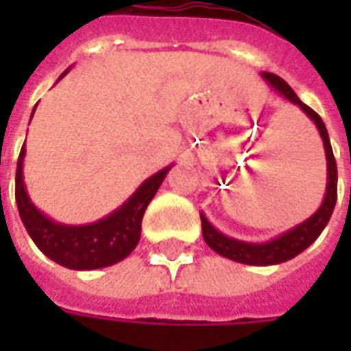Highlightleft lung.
<instances>
[{
    "label": "left lung",
    "mask_w": 351,
    "mask_h": 351,
    "mask_svg": "<svg viewBox=\"0 0 351 351\" xmlns=\"http://www.w3.org/2000/svg\"><path fill=\"white\" fill-rule=\"evenodd\" d=\"M261 75L282 97H286L287 101L297 105L302 112L308 114L312 122L316 123L317 131L324 138L325 158H327V188H325V197L322 206L310 216L308 220H304L302 223L295 226L293 229H289L282 235L274 237L269 243H246V241L231 239V237L220 233L210 221L206 220L205 214L201 213L203 239L216 254H220V256L228 259H233L237 263L259 265V267L263 265L265 267V265L284 263V261H289L295 256H299L302 250H306L310 244L316 241L319 233L325 229V226L329 223L335 205H337V161H335V156H332L327 128H325L324 120L319 118L316 110H312L308 105H304L297 97V93L291 90V86L284 79H280L278 75H274V73H261Z\"/></svg>",
    "instance_id": "8db88e82"
}]
</instances>
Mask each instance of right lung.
Listing matches in <instances>:
<instances>
[{
	"label": "right lung",
	"mask_w": 351,
	"mask_h": 351,
	"mask_svg": "<svg viewBox=\"0 0 351 351\" xmlns=\"http://www.w3.org/2000/svg\"><path fill=\"white\" fill-rule=\"evenodd\" d=\"M24 156H26V146H22L20 150L19 163H16V188H14V197H16L22 223L32 237V241L47 258L73 271H92V269L110 267L125 259L135 250L141 239V223L146 206L156 195L163 178L167 176L169 169L173 167L169 165L150 178H146L120 208H116L114 213L105 216L103 220L93 221L88 226H65L50 220L49 216H45L29 201L24 175H22Z\"/></svg>",
	"instance_id": "1"
}]
</instances>
